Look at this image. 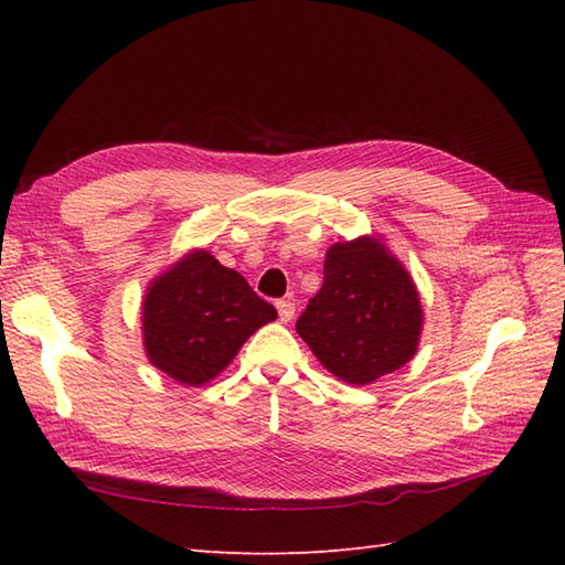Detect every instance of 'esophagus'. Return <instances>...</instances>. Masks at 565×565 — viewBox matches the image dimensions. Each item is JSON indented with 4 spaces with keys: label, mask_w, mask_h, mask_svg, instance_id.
<instances>
[{
    "label": "esophagus",
    "mask_w": 565,
    "mask_h": 565,
    "mask_svg": "<svg viewBox=\"0 0 565 565\" xmlns=\"http://www.w3.org/2000/svg\"><path fill=\"white\" fill-rule=\"evenodd\" d=\"M276 310H279V320L289 322L296 313V306L291 301H276Z\"/></svg>",
    "instance_id": "esophagus-1"
}]
</instances>
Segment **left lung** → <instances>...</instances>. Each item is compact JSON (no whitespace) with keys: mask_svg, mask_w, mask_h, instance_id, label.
<instances>
[{"mask_svg":"<svg viewBox=\"0 0 565 565\" xmlns=\"http://www.w3.org/2000/svg\"><path fill=\"white\" fill-rule=\"evenodd\" d=\"M326 279L296 332L330 374L366 386L411 362L423 332V306L411 274L376 237L334 243Z\"/></svg>","mask_w":565,"mask_h":565,"instance_id":"obj_1","label":"left lung"}]
</instances>
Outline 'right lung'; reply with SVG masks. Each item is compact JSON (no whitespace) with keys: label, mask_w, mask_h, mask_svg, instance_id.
I'll return each mask as SVG.
<instances>
[{"label":"right lung","mask_w":565,"mask_h":565,"mask_svg":"<svg viewBox=\"0 0 565 565\" xmlns=\"http://www.w3.org/2000/svg\"><path fill=\"white\" fill-rule=\"evenodd\" d=\"M276 320L243 274L194 249L148 286L142 344L150 364L184 386H203L233 362L252 332Z\"/></svg>","instance_id":"1"}]
</instances>
